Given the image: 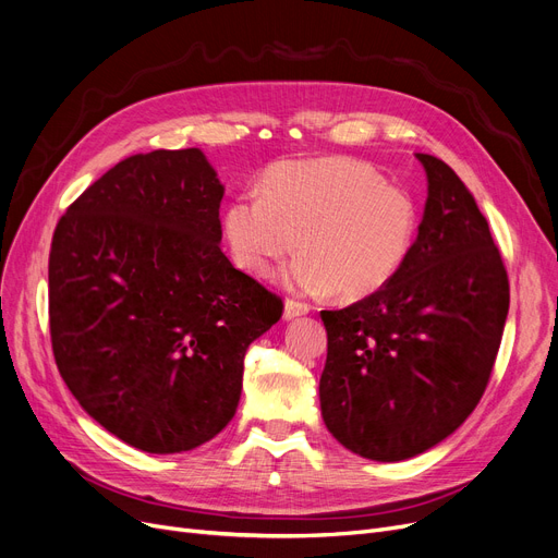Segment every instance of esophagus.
<instances>
[{
  "label": "esophagus",
  "mask_w": 558,
  "mask_h": 558,
  "mask_svg": "<svg viewBox=\"0 0 558 558\" xmlns=\"http://www.w3.org/2000/svg\"><path fill=\"white\" fill-rule=\"evenodd\" d=\"M307 312H310V305H307V303H301V301H294V299H287V301H284V312H282V316H284L287 320H291V318L303 316V314H307Z\"/></svg>",
  "instance_id": "34e87169"
}]
</instances>
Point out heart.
Masks as SVG:
<instances>
[{
	"instance_id": "obj_1",
	"label": "heart",
	"mask_w": 558,
	"mask_h": 558,
	"mask_svg": "<svg viewBox=\"0 0 558 558\" xmlns=\"http://www.w3.org/2000/svg\"><path fill=\"white\" fill-rule=\"evenodd\" d=\"M416 230L412 194L353 158L280 162L264 173L262 192L234 196L223 213L226 240L242 269L271 276L299 238L289 287L303 294L332 289L341 299L383 289L412 251Z\"/></svg>"
}]
</instances>
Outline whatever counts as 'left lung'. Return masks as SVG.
I'll return each instance as SVG.
<instances>
[{
    "instance_id": "obj_1",
    "label": "left lung",
    "mask_w": 558,
    "mask_h": 558,
    "mask_svg": "<svg viewBox=\"0 0 558 558\" xmlns=\"http://www.w3.org/2000/svg\"><path fill=\"white\" fill-rule=\"evenodd\" d=\"M427 201L400 271L375 294L324 310L320 414L364 459L402 461L441 444L486 391L509 312V278L459 175L427 154Z\"/></svg>"
}]
</instances>
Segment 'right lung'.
Returning a JSON list of instances; mask_svg holds the SVG:
<instances>
[{
  "instance_id": "1",
  "label": "right lung",
  "mask_w": 558,
  "mask_h": 558,
  "mask_svg": "<svg viewBox=\"0 0 558 558\" xmlns=\"http://www.w3.org/2000/svg\"><path fill=\"white\" fill-rule=\"evenodd\" d=\"M223 185L201 149L137 154L58 221L49 253L56 366L124 444L173 454L238 412L248 345L280 296L221 253Z\"/></svg>"
}]
</instances>
